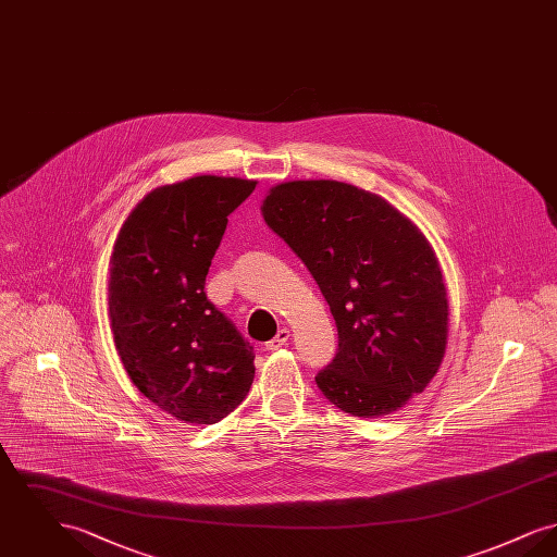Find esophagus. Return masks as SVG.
<instances>
[{
  "label": "esophagus",
  "mask_w": 557,
  "mask_h": 557,
  "mask_svg": "<svg viewBox=\"0 0 557 557\" xmlns=\"http://www.w3.org/2000/svg\"><path fill=\"white\" fill-rule=\"evenodd\" d=\"M290 343V330H280L277 332V336L275 338H271L269 343H267L265 348L267 350H277L280 346L288 345Z\"/></svg>",
  "instance_id": "esophagus-1"
}]
</instances>
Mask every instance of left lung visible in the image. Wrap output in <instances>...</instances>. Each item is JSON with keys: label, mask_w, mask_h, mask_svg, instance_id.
Wrapping results in <instances>:
<instances>
[{"label": "left lung", "mask_w": 557, "mask_h": 557, "mask_svg": "<svg viewBox=\"0 0 557 557\" xmlns=\"http://www.w3.org/2000/svg\"><path fill=\"white\" fill-rule=\"evenodd\" d=\"M265 223L311 271L338 327V352L315 375L321 395L380 418L424 393L443 363L449 300L424 234L377 194L286 182L263 200Z\"/></svg>", "instance_id": "8db88e82"}]
</instances>
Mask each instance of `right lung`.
I'll return each instance as SVG.
<instances>
[{"instance_id":"add662e5","label":"right lung","mask_w":557,"mask_h":557,"mask_svg":"<svg viewBox=\"0 0 557 557\" xmlns=\"http://www.w3.org/2000/svg\"><path fill=\"white\" fill-rule=\"evenodd\" d=\"M257 182L198 175L146 194L110 257L108 315L133 384L187 424H216L246 398L255 352L207 298L230 212Z\"/></svg>"}]
</instances>
